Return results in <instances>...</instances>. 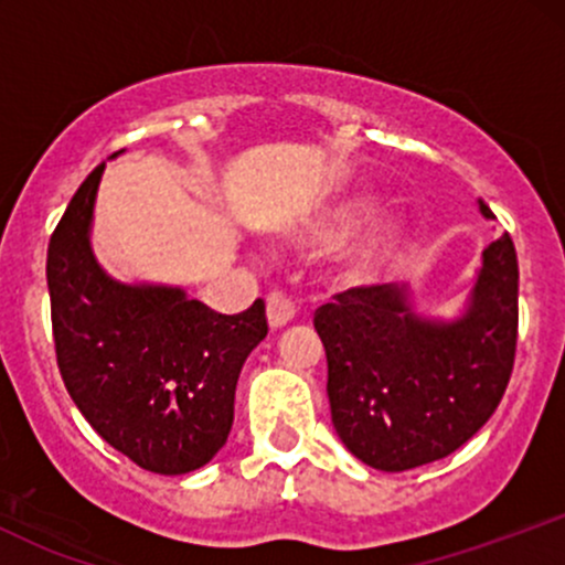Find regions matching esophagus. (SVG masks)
Here are the masks:
<instances>
[{
	"mask_svg": "<svg viewBox=\"0 0 565 565\" xmlns=\"http://www.w3.org/2000/svg\"><path fill=\"white\" fill-rule=\"evenodd\" d=\"M265 310H268V323L274 329L295 319V302L284 291H270L268 300H265Z\"/></svg>",
	"mask_w": 565,
	"mask_h": 565,
	"instance_id": "obj_1",
	"label": "esophagus"
}]
</instances>
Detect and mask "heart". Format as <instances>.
<instances>
[{
    "instance_id": "obj_1",
    "label": "heart",
    "mask_w": 565,
    "mask_h": 565,
    "mask_svg": "<svg viewBox=\"0 0 565 565\" xmlns=\"http://www.w3.org/2000/svg\"><path fill=\"white\" fill-rule=\"evenodd\" d=\"M364 212H366L364 199H350L345 204L334 206L332 212H327V215L321 217V223L313 228V236H321V238L340 236V233L353 228ZM398 236H401L398 220L393 217L374 220L364 233H359V236L342 249V263H340L342 276H345L348 281H366V278H372L380 270V265L387 260V255L393 252Z\"/></svg>"
}]
</instances>
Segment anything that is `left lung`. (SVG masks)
<instances>
[{"label":"left lung","mask_w":565,"mask_h":565,"mask_svg":"<svg viewBox=\"0 0 565 565\" xmlns=\"http://www.w3.org/2000/svg\"><path fill=\"white\" fill-rule=\"evenodd\" d=\"M481 204L483 217L494 212ZM316 310L337 436L374 470L449 457L489 423L518 342V257L510 233L483 249L462 319H419L395 284L353 287Z\"/></svg>","instance_id":"left-lung-1"}]
</instances>
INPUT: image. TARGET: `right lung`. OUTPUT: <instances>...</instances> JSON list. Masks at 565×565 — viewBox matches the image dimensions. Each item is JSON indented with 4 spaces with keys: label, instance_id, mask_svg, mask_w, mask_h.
<instances>
[{
    "label": "right lung",
    "instance_id": "add662e5",
    "mask_svg": "<svg viewBox=\"0 0 565 565\" xmlns=\"http://www.w3.org/2000/svg\"><path fill=\"white\" fill-rule=\"evenodd\" d=\"M97 164L47 249L61 377L93 430L142 470L183 476L223 449L246 355L265 334V302L223 316L178 287L119 284L89 246Z\"/></svg>",
    "mask_w": 565,
    "mask_h": 565
}]
</instances>
